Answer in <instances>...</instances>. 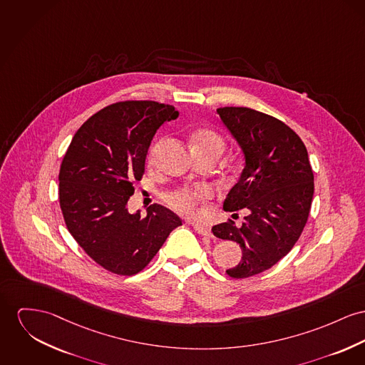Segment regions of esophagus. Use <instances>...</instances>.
<instances>
[{
    "label": "esophagus",
    "instance_id": "obj_1",
    "mask_svg": "<svg viewBox=\"0 0 365 365\" xmlns=\"http://www.w3.org/2000/svg\"><path fill=\"white\" fill-rule=\"evenodd\" d=\"M194 230L200 234V235H205V237H212V230L210 227L207 225H200V224H194Z\"/></svg>",
    "mask_w": 365,
    "mask_h": 365
}]
</instances>
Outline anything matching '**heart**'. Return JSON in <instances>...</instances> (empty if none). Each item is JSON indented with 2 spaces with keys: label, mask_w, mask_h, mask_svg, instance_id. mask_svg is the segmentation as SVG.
<instances>
[{
  "label": "heart",
  "mask_w": 365,
  "mask_h": 365,
  "mask_svg": "<svg viewBox=\"0 0 365 365\" xmlns=\"http://www.w3.org/2000/svg\"><path fill=\"white\" fill-rule=\"evenodd\" d=\"M192 145L195 150H217L221 153L224 149V140L210 128H200L195 131L192 135ZM158 146H153L150 150V158H153ZM213 196V190L209 185H192V187H181L168 195V202L171 206L182 215L194 216L199 205L207 202Z\"/></svg>",
  "instance_id": "b5f03b06"
}]
</instances>
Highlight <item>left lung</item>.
Wrapping results in <instances>:
<instances>
[{
	"mask_svg": "<svg viewBox=\"0 0 365 365\" xmlns=\"http://www.w3.org/2000/svg\"><path fill=\"white\" fill-rule=\"evenodd\" d=\"M245 155L240 181L224 200L225 212L246 209L242 227L232 220L212 228L221 240L240 243L242 259L225 272L235 279L277 264L300 238L314 194L307 149L285 123L250 108L217 109Z\"/></svg>",
	"mask_w": 365,
	"mask_h": 365,
	"instance_id": "obj_1",
	"label": "left lung"
}]
</instances>
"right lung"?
Masks as SVG:
<instances>
[{
    "label": "right lung",
    "instance_id": "obj_1",
    "mask_svg": "<svg viewBox=\"0 0 365 365\" xmlns=\"http://www.w3.org/2000/svg\"><path fill=\"white\" fill-rule=\"evenodd\" d=\"M177 116L173 105L155 101L112 103L77 130L63 156L59 205L65 224L83 250L113 274L143 271L182 224L162 205L148 207L145 217L127 209L156 130Z\"/></svg>",
    "mask_w": 365,
    "mask_h": 365
}]
</instances>
